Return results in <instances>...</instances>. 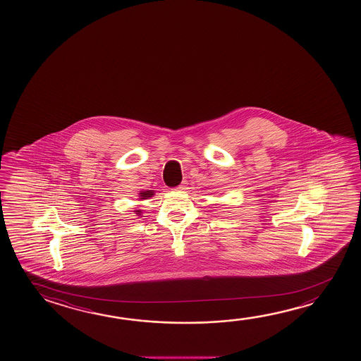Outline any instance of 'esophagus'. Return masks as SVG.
Returning <instances> with one entry per match:
<instances>
[{
  "label": "esophagus",
  "mask_w": 361,
  "mask_h": 361,
  "mask_svg": "<svg viewBox=\"0 0 361 361\" xmlns=\"http://www.w3.org/2000/svg\"><path fill=\"white\" fill-rule=\"evenodd\" d=\"M186 189H188V183L186 181H183L181 185H178V188H175L176 191H185Z\"/></svg>",
  "instance_id": "obj_1"
}]
</instances>
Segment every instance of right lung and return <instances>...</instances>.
Instances as JSON below:
<instances>
[{
	"instance_id": "add662e5",
	"label": "right lung",
	"mask_w": 361,
	"mask_h": 361,
	"mask_svg": "<svg viewBox=\"0 0 361 361\" xmlns=\"http://www.w3.org/2000/svg\"><path fill=\"white\" fill-rule=\"evenodd\" d=\"M154 191H152V190H147V191H141V192H140V199H141V200H143V199H148V197H152V196H154ZM135 212H136V214L137 215H140V214H141V210H135Z\"/></svg>"
}]
</instances>
